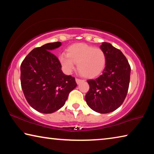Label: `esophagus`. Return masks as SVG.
<instances>
[{"instance_id":"esophagus-1","label":"esophagus","mask_w":154,"mask_h":154,"mask_svg":"<svg viewBox=\"0 0 154 154\" xmlns=\"http://www.w3.org/2000/svg\"><path fill=\"white\" fill-rule=\"evenodd\" d=\"M75 82H76L77 84H79V83H80L81 82H83V80H82V79H77V78H76V79H75Z\"/></svg>"}]
</instances>
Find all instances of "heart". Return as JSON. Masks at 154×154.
<instances>
[{
	"mask_svg": "<svg viewBox=\"0 0 154 154\" xmlns=\"http://www.w3.org/2000/svg\"><path fill=\"white\" fill-rule=\"evenodd\" d=\"M64 71L71 73L77 64L78 71L88 79L98 76L105 69L106 56L102 49L85 43L72 44L67 49V54H62L59 56Z\"/></svg>",
	"mask_w": 154,
	"mask_h": 154,
	"instance_id": "b5f03b06",
	"label": "heart"
}]
</instances>
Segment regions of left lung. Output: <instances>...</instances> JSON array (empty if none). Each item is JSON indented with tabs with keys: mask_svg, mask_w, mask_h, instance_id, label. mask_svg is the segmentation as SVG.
I'll use <instances>...</instances> for the list:
<instances>
[{
	"mask_svg": "<svg viewBox=\"0 0 154 154\" xmlns=\"http://www.w3.org/2000/svg\"><path fill=\"white\" fill-rule=\"evenodd\" d=\"M100 48L105 54L106 66L100 77L88 81L90 90L85 98L93 111L108 113L119 107L126 98L131 69L122 52L111 43L103 42Z\"/></svg>",
	"mask_w": 154,
	"mask_h": 154,
	"instance_id": "left-lung-1",
	"label": "left lung"
}]
</instances>
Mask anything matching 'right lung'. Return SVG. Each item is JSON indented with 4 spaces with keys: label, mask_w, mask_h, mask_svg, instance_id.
I'll use <instances>...</instances> for the list:
<instances>
[{
    "label": "right lung",
    "mask_w": 154,
    "mask_h": 154,
    "mask_svg": "<svg viewBox=\"0 0 154 154\" xmlns=\"http://www.w3.org/2000/svg\"><path fill=\"white\" fill-rule=\"evenodd\" d=\"M61 45V42L49 43L35 48L21 64V85L25 98L40 113L59 110L77 86L75 78L63 73L60 62L51 52Z\"/></svg>",
    "instance_id": "obj_1"
}]
</instances>
